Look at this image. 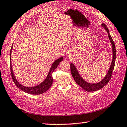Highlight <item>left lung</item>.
<instances>
[{
  "label": "left lung",
  "mask_w": 127,
  "mask_h": 127,
  "mask_svg": "<svg viewBox=\"0 0 127 127\" xmlns=\"http://www.w3.org/2000/svg\"><path fill=\"white\" fill-rule=\"evenodd\" d=\"M101 26L105 29L107 32H108V36L109 40L110 41V43H111L112 44L113 51V58L112 63L111 64H110V67L108 71V72H107L106 76L103 78V79L100 81L99 82L96 83H91L87 82L86 80H85V79H84L83 78L80 76V73H79L75 65H74L72 63H70L71 72L74 81L77 83L78 85H79L82 88H83L84 90H85L87 92L95 91L99 90L102 88V87L105 86V85H106L107 83L109 82L110 78H111L113 71L115 66L116 59V49L114 42L111 36L110 35L109 30L108 28L106 26V25L102 23L101 24Z\"/></svg>",
  "instance_id": "obj_1"
}]
</instances>
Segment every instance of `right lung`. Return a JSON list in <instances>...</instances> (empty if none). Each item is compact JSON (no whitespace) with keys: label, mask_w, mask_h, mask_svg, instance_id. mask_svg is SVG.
Masks as SVG:
<instances>
[{"label":"right lung","mask_w":127,"mask_h":127,"mask_svg":"<svg viewBox=\"0 0 127 127\" xmlns=\"http://www.w3.org/2000/svg\"><path fill=\"white\" fill-rule=\"evenodd\" d=\"M13 43L12 45L10 55H9V60H10V66L12 77L15 85L18 86V88L22 90V91L25 92L29 94H31V95H41V94H42L44 93L45 92H46L51 87L53 83V77H52V73H53L54 70L56 69V67L58 66V65L60 64V63L63 60V57L61 56L54 62L53 64L51 65L49 71L46 78H45V79L43 81V82H41L40 84H38V85L34 86H26L22 85V84H21L18 82L14 75L11 63V55L13 49Z\"/></svg>","instance_id":"right-lung-1"}]
</instances>
